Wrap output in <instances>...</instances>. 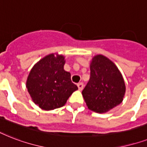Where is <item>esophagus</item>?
Returning <instances> with one entry per match:
<instances>
[{
  "mask_svg": "<svg viewBox=\"0 0 147 147\" xmlns=\"http://www.w3.org/2000/svg\"><path fill=\"white\" fill-rule=\"evenodd\" d=\"M77 86H78V90H79V91H82V90L83 89V88H84V85H83L82 82L78 83V85H77Z\"/></svg>",
  "mask_w": 147,
  "mask_h": 147,
  "instance_id": "1",
  "label": "esophagus"
}]
</instances>
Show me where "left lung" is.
Returning <instances> with one entry per match:
<instances>
[{"mask_svg": "<svg viewBox=\"0 0 147 147\" xmlns=\"http://www.w3.org/2000/svg\"><path fill=\"white\" fill-rule=\"evenodd\" d=\"M91 77L82 91L88 108L103 114L123 101L126 86L122 74L111 60L96 55L90 62Z\"/></svg>", "mask_w": 147, "mask_h": 147, "instance_id": "1", "label": "left lung"}]
</instances>
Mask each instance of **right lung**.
<instances>
[{
	"instance_id": "right-lung-1",
	"label": "right lung",
	"mask_w": 147,
	"mask_h": 147,
	"mask_svg": "<svg viewBox=\"0 0 147 147\" xmlns=\"http://www.w3.org/2000/svg\"><path fill=\"white\" fill-rule=\"evenodd\" d=\"M65 56L52 53L36 63L27 77L26 86L32 100L42 110L51 111L64 106L77 85L71 74L64 69Z\"/></svg>"
}]
</instances>
